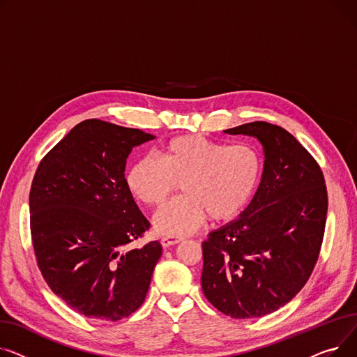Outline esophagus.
I'll list each match as a JSON object with an SVG mask.
<instances>
[{
    "label": "esophagus",
    "instance_id": "obj_1",
    "mask_svg": "<svg viewBox=\"0 0 357 357\" xmlns=\"http://www.w3.org/2000/svg\"><path fill=\"white\" fill-rule=\"evenodd\" d=\"M181 241H183V238H178V236H164V238L161 239V245H162L164 248H169V246H172V245L180 243Z\"/></svg>",
    "mask_w": 357,
    "mask_h": 357
}]
</instances>
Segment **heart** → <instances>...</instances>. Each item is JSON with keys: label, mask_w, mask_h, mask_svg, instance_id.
<instances>
[{"label": "heart", "mask_w": 357, "mask_h": 357, "mask_svg": "<svg viewBox=\"0 0 357 357\" xmlns=\"http://www.w3.org/2000/svg\"><path fill=\"white\" fill-rule=\"evenodd\" d=\"M261 170L262 160L252 145L181 135L162 146L158 160H137L127 185L145 206L160 207L180 184L183 196L154 216V230L161 236H184L199 229L207 215L215 222L238 216L255 193Z\"/></svg>", "instance_id": "b5f03b06"}]
</instances>
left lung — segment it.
I'll list each match as a JSON object with an SVG mask.
<instances>
[{
    "mask_svg": "<svg viewBox=\"0 0 357 357\" xmlns=\"http://www.w3.org/2000/svg\"><path fill=\"white\" fill-rule=\"evenodd\" d=\"M225 132L257 138L264 172L245 211L202 243V288L226 316L264 317L298 294L317 262L326 183L316 160L278 125L258 121Z\"/></svg>",
    "mask_w": 357,
    "mask_h": 357,
    "instance_id": "1",
    "label": "left lung"
}]
</instances>
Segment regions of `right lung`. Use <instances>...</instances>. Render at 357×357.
Masks as SVG:
<instances>
[{
    "mask_svg": "<svg viewBox=\"0 0 357 357\" xmlns=\"http://www.w3.org/2000/svg\"><path fill=\"white\" fill-rule=\"evenodd\" d=\"M155 137L100 119L77 123L41 160L30 190V229L50 289L86 317L116 321L145 300L158 241L130 249L150 223L125 180L135 146Z\"/></svg>",
    "mask_w": 357,
    "mask_h": 357,
    "instance_id": "right-lung-1",
    "label": "right lung"
}]
</instances>
